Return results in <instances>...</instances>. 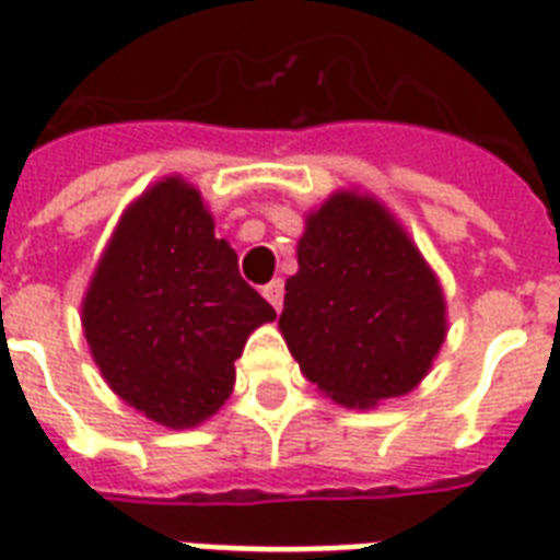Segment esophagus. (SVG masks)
Wrapping results in <instances>:
<instances>
[{
    "label": "esophagus",
    "instance_id": "34e87169",
    "mask_svg": "<svg viewBox=\"0 0 560 560\" xmlns=\"http://www.w3.org/2000/svg\"><path fill=\"white\" fill-rule=\"evenodd\" d=\"M264 299L270 302L272 308L281 311V302H284V281L281 279H272L267 288H264Z\"/></svg>",
    "mask_w": 560,
    "mask_h": 560
}]
</instances>
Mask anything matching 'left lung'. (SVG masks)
<instances>
[{
  "label": "left lung",
  "mask_w": 560,
  "mask_h": 560,
  "mask_svg": "<svg viewBox=\"0 0 560 560\" xmlns=\"http://www.w3.org/2000/svg\"><path fill=\"white\" fill-rule=\"evenodd\" d=\"M284 290L290 352L308 382L349 408L417 387L446 335L441 284L373 199L337 194L311 213Z\"/></svg>",
  "instance_id": "1"
}]
</instances>
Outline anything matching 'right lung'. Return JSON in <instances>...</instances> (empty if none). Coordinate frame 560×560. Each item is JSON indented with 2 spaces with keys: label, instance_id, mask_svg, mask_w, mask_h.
I'll list each match as a JSON object with an SVG mask.
<instances>
[{
  "label": "right lung",
  "instance_id": "1",
  "mask_svg": "<svg viewBox=\"0 0 560 560\" xmlns=\"http://www.w3.org/2000/svg\"><path fill=\"white\" fill-rule=\"evenodd\" d=\"M81 314L110 390L170 429L196 425L229 399L246 337L276 317L182 178L128 208Z\"/></svg>",
  "mask_w": 560,
  "mask_h": 560
}]
</instances>
